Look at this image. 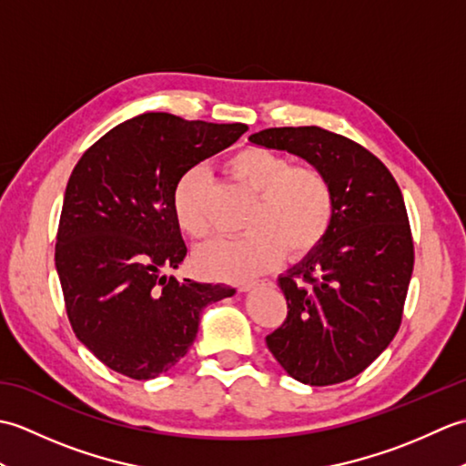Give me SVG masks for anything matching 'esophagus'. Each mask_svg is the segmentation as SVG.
<instances>
[{
	"label": "esophagus",
	"mask_w": 466,
	"mask_h": 466,
	"mask_svg": "<svg viewBox=\"0 0 466 466\" xmlns=\"http://www.w3.org/2000/svg\"><path fill=\"white\" fill-rule=\"evenodd\" d=\"M258 284H260L258 280H252V282H240V284H238V290H240V292H248V290L256 289V286H258Z\"/></svg>",
	"instance_id": "1"
}]
</instances>
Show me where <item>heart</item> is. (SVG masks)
<instances>
[{
	"label": "heart",
	"instance_id": "b5f03b06",
	"mask_svg": "<svg viewBox=\"0 0 466 466\" xmlns=\"http://www.w3.org/2000/svg\"><path fill=\"white\" fill-rule=\"evenodd\" d=\"M226 170L254 194L244 218L248 232L198 248L194 264L204 276L244 280L270 270L282 254L299 260L319 248L336 210L332 182L320 167L292 164L289 156L264 147H244L228 160ZM172 208L177 226L190 238L210 236L208 177L202 167L194 166L177 177Z\"/></svg>",
	"mask_w": 466,
	"mask_h": 466
}]
</instances>
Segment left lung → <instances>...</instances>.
<instances>
[{"mask_svg":"<svg viewBox=\"0 0 466 466\" xmlns=\"http://www.w3.org/2000/svg\"><path fill=\"white\" fill-rule=\"evenodd\" d=\"M250 140L320 167L336 198L319 248L279 279L289 312L266 344L304 384L350 380L400 329L414 266L400 187L364 146L319 126L268 127Z\"/></svg>","mask_w":466,"mask_h":466,"instance_id":"left-lung-1","label":"left lung"}]
</instances>
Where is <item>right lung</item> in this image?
<instances>
[{
	"instance_id": "obj_1",
	"label": "right lung",
	"mask_w": 466,
	"mask_h": 466,
	"mask_svg": "<svg viewBox=\"0 0 466 466\" xmlns=\"http://www.w3.org/2000/svg\"><path fill=\"white\" fill-rule=\"evenodd\" d=\"M248 130L172 114H142L112 127L77 160L56 236L66 312L82 344L107 369L147 380L190 349L204 306L232 296L226 284L162 274L187 252L174 216L186 170Z\"/></svg>"
}]
</instances>
